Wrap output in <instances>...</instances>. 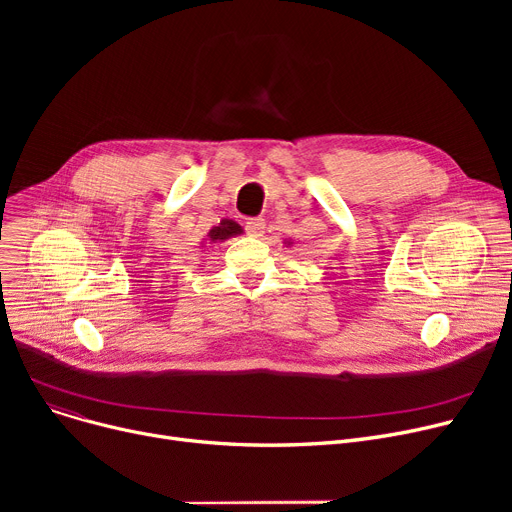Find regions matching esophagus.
<instances>
[{"instance_id":"esophagus-1","label":"esophagus","mask_w":512,"mask_h":512,"mask_svg":"<svg viewBox=\"0 0 512 512\" xmlns=\"http://www.w3.org/2000/svg\"><path fill=\"white\" fill-rule=\"evenodd\" d=\"M247 234L249 236H263V230H265V220L263 218H251L249 222H247Z\"/></svg>"}]
</instances>
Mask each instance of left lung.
Listing matches in <instances>:
<instances>
[{
	"mask_svg": "<svg viewBox=\"0 0 512 512\" xmlns=\"http://www.w3.org/2000/svg\"><path fill=\"white\" fill-rule=\"evenodd\" d=\"M288 245H290V242H288Z\"/></svg>",
	"mask_w": 512,
	"mask_h": 512,
	"instance_id": "obj_1",
	"label": "left lung"
}]
</instances>
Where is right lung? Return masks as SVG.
I'll list each match as a JSON object with an SVG mask.
<instances>
[{
  "label": "right lung",
  "instance_id": "add662e5",
  "mask_svg": "<svg viewBox=\"0 0 512 512\" xmlns=\"http://www.w3.org/2000/svg\"><path fill=\"white\" fill-rule=\"evenodd\" d=\"M238 234H242V226L240 224H236L234 220H228V218H224L218 226H213L209 232H207V238H203V242H224V240H228V238H232V236H238ZM201 242V245H203Z\"/></svg>",
  "mask_w": 512,
  "mask_h": 512
}]
</instances>
